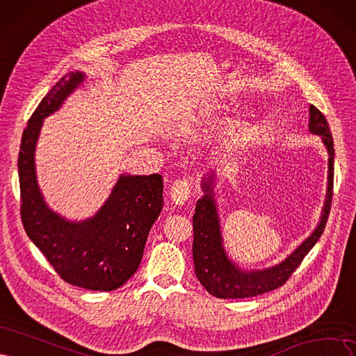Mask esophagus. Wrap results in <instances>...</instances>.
<instances>
[{
  "label": "esophagus",
  "mask_w": 356,
  "mask_h": 356,
  "mask_svg": "<svg viewBox=\"0 0 356 356\" xmlns=\"http://www.w3.org/2000/svg\"><path fill=\"white\" fill-rule=\"evenodd\" d=\"M192 195V185L188 180H176L170 189V197L176 205L186 204Z\"/></svg>",
  "instance_id": "1"
}]
</instances>
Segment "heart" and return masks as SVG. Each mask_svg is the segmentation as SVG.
I'll return each instance as SVG.
<instances>
[{"mask_svg":"<svg viewBox=\"0 0 356 356\" xmlns=\"http://www.w3.org/2000/svg\"><path fill=\"white\" fill-rule=\"evenodd\" d=\"M241 129H243V127H241V125H235V127H232L231 130H229V136H231V137H235V136H238L239 134V131H241Z\"/></svg>","mask_w":356,"mask_h":356,"instance_id":"b5f03b06","label":"heart"}]
</instances>
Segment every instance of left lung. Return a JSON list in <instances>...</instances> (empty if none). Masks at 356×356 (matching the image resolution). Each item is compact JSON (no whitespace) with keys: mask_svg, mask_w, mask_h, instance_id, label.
Wrapping results in <instances>:
<instances>
[{"mask_svg":"<svg viewBox=\"0 0 356 356\" xmlns=\"http://www.w3.org/2000/svg\"><path fill=\"white\" fill-rule=\"evenodd\" d=\"M309 131L321 136L328 151V188L323 214L312 235L306 238L293 253L278 265L261 270H243L227 257L223 248L222 232L217 205L214 201V175L202 180L204 197L197 201L193 214V265L195 275L202 286L219 299H245L272 291L284 285L291 273L299 268L305 256L323 235L332 200V181H334V142L330 125L318 108H309Z\"/></svg>","mask_w":356,"mask_h":356,"instance_id":"obj_1","label":"left lung"}]
</instances>
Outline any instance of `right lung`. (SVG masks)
Listing matches in <instances>:
<instances>
[{
    "label": "right lung",
    "mask_w": 356,
    "mask_h": 356,
    "mask_svg": "<svg viewBox=\"0 0 356 356\" xmlns=\"http://www.w3.org/2000/svg\"><path fill=\"white\" fill-rule=\"evenodd\" d=\"M66 74L40 102L22 134L17 159L20 216L29 239L67 284L93 291L117 290L139 268L146 239L163 210L161 175H121L90 219L70 222L50 210L37 183L35 146L45 117L84 81Z\"/></svg>",
    "instance_id": "1"
}]
</instances>
